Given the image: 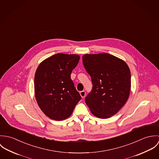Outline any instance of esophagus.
<instances>
[{
    "label": "esophagus",
    "mask_w": 159,
    "mask_h": 159,
    "mask_svg": "<svg viewBox=\"0 0 159 159\" xmlns=\"http://www.w3.org/2000/svg\"><path fill=\"white\" fill-rule=\"evenodd\" d=\"M80 94L82 98H84L86 96V92L84 91H81L80 92Z\"/></svg>",
    "instance_id": "esophagus-1"
}]
</instances>
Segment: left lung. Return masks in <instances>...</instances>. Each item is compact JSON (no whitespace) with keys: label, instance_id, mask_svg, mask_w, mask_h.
<instances>
[{"label":"left lung","instance_id":"8db88e82","mask_svg":"<svg viewBox=\"0 0 159 159\" xmlns=\"http://www.w3.org/2000/svg\"><path fill=\"white\" fill-rule=\"evenodd\" d=\"M84 68L91 76L92 89L85 98L92 114L107 119L127 102L131 89V74L123 60L104 52L83 56Z\"/></svg>","mask_w":159,"mask_h":159}]
</instances>
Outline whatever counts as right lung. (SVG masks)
Instances as JSON below:
<instances>
[{
  "label": "right lung",
  "mask_w": 159,
  "mask_h": 159,
  "mask_svg": "<svg viewBox=\"0 0 159 159\" xmlns=\"http://www.w3.org/2000/svg\"><path fill=\"white\" fill-rule=\"evenodd\" d=\"M80 58L77 54L57 53L43 61L35 71V99L41 110L51 119H67L81 98L70 77Z\"/></svg>",
  "instance_id": "add662e5"
}]
</instances>
